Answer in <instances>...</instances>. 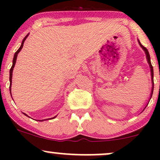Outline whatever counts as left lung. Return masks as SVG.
<instances>
[{
    "instance_id": "obj_1",
    "label": "left lung",
    "mask_w": 160,
    "mask_h": 160,
    "mask_svg": "<svg viewBox=\"0 0 160 160\" xmlns=\"http://www.w3.org/2000/svg\"><path fill=\"white\" fill-rule=\"evenodd\" d=\"M139 43H140V45H141V47H142V49H144V50L145 51V53H146V55H147V58H148V63H149V65H150V71H151V77H152V82H153V87H152V92H151V95H150V96H152V95H153V86H154V84H153V66H152V65H151V62H150V54H149V52H148V49H146V47H144V46L143 45H141V43H140V42H139Z\"/></svg>"
}]
</instances>
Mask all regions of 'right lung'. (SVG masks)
I'll list each match as a JSON object with an SVG mask.
<instances>
[{
    "instance_id": "1",
    "label": "right lung",
    "mask_w": 160,
    "mask_h": 160,
    "mask_svg": "<svg viewBox=\"0 0 160 160\" xmlns=\"http://www.w3.org/2000/svg\"><path fill=\"white\" fill-rule=\"evenodd\" d=\"M28 35H26V36L25 37V38H24L23 40H22V42L21 47H19V49H18V50L16 51V52H15V54H14L13 60H12V67H11V68H10V95H11V84H12V70H13L14 66H15V64H16V58H17V56H18V53H19V52H20V50H21V49H22V47H23V44H24V42H25V39H26V38H27ZM11 96H12V95H11ZM24 114L27 116V114H25V113H24ZM55 117H53V118H55ZM53 118H51V119H53ZM47 120H49V119H47ZM43 120H39V121H43Z\"/></svg>"
}]
</instances>
